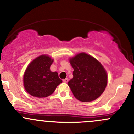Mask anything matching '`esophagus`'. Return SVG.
Segmentation results:
<instances>
[{"instance_id":"esophagus-1","label":"esophagus","mask_w":134,"mask_h":134,"mask_svg":"<svg viewBox=\"0 0 134 134\" xmlns=\"http://www.w3.org/2000/svg\"><path fill=\"white\" fill-rule=\"evenodd\" d=\"M69 81V79L68 78H65V79H64V80H63V82H64V83H67V82Z\"/></svg>"}]
</instances>
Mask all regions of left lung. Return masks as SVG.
Segmentation results:
<instances>
[{"instance_id": "1", "label": "left lung", "mask_w": 134, "mask_h": 134, "mask_svg": "<svg viewBox=\"0 0 134 134\" xmlns=\"http://www.w3.org/2000/svg\"><path fill=\"white\" fill-rule=\"evenodd\" d=\"M74 69L68 85L74 96L81 102H91L102 95L108 83L102 65L92 56L81 53L69 59Z\"/></svg>"}]
</instances>
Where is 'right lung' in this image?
I'll return each instance as SVG.
<instances>
[{
    "mask_svg": "<svg viewBox=\"0 0 134 134\" xmlns=\"http://www.w3.org/2000/svg\"><path fill=\"white\" fill-rule=\"evenodd\" d=\"M53 62V59L51 57L42 55L28 65L23 76V85L30 95L39 98L46 97L53 93L57 86L62 83L58 73L50 70Z\"/></svg>",
    "mask_w": 134,
    "mask_h": 134,
    "instance_id": "1",
    "label": "right lung"
}]
</instances>
